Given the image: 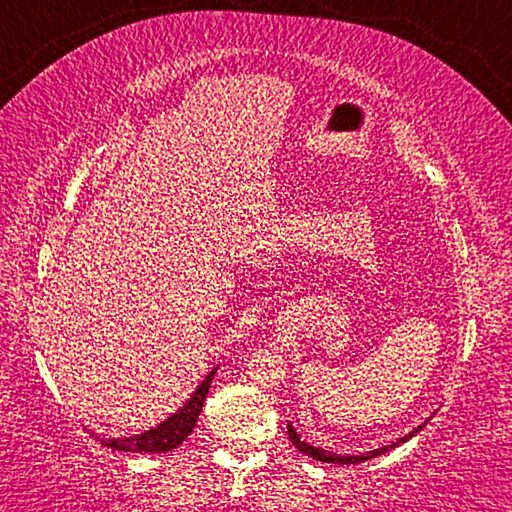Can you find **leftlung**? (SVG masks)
<instances>
[{
	"label": "left lung",
	"instance_id": "1",
	"mask_svg": "<svg viewBox=\"0 0 512 512\" xmlns=\"http://www.w3.org/2000/svg\"><path fill=\"white\" fill-rule=\"evenodd\" d=\"M427 424V422H424ZM424 424H420L418 429H413L409 436H404V438H400L397 440V443H393V445H388V447H381V449H375V452H370V454H363V456H339V454H332V452H325V449H318V447H314V445H307V443H302V440L298 438V433H296V429L291 427L289 424V438H291V443L296 445L302 454L305 456H311V458H316V461H323V463H339V465H354V463H363V461H370V458H375V456H381V454H386V452H391L393 447H397V445H402V443H406V440L409 438H413L415 433H418Z\"/></svg>",
	"mask_w": 512,
	"mask_h": 512
}]
</instances>
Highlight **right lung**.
Instances as JSON below:
<instances>
[{
  "mask_svg": "<svg viewBox=\"0 0 512 512\" xmlns=\"http://www.w3.org/2000/svg\"><path fill=\"white\" fill-rule=\"evenodd\" d=\"M214 375H216V368L203 379V384L196 388V393L192 395V400L185 404V409H180L176 415H171V418L167 422H162L160 427L144 431L140 436H131V438H103V436H94V438H97L103 447L117 449V452H146V454L171 452V449H176L189 436V433L194 431Z\"/></svg>",
  "mask_w": 512,
  "mask_h": 512,
  "instance_id": "add662e5",
  "label": "right lung"
}]
</instances>
